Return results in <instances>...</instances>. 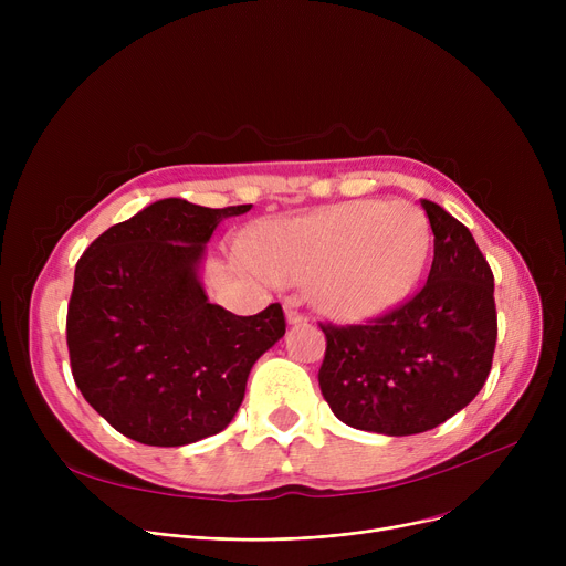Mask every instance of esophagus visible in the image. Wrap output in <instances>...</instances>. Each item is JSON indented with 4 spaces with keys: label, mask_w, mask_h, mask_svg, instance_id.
<instances>
[{
    "label": "esophagus",
    "mask_w": 566,
    "mask_h": 566,
    "mask_svg": "<svg viewBox=\"0 0 566 566\" xmlns=\"http://www.w3.org/2000/svg\"><path fill=\"white\" fill-rule=\"evenodd\" d=\"M284 312H286V321H289L291 325H298V323H305V321H307V316L298 310V305H293V303H286V305H284Z\"/></svg>",
    "instance_id": "34e87169"
}]
</instances>
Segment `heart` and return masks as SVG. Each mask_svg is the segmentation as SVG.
<instances>
[{
    "instance_id": "heart-1",
    "label": "heart",
    "mask_w": 566,
    "mask_h": 566,
    "mask_svg": "<svg viewBox=\"0 0 566 566\" xmlns=\"http://www.w3.org/2000/svg\"><path fill=\"white\" fill-rule=\"evenodd\" d=\"M429 222L406 201H346L268 227L252 256L265 280L310 282L312 303L337 321H367L418 282Z\"/></svg>"
}]
</instances>
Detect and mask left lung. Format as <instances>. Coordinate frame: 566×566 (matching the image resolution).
Instances as JSON below:
<instances>
[{
    "label": "left lung",
    "instance_id": "left-lung-1",
    "mask_svg": "<svg viewBox=\"0 0 566 566\" xmlns=\"http://www.w3.org/2000/svg\"><path fill=\"white\" fill-rule=\"evenodd\" d=\"M433 231L427 284L363 325L318 323L323 399L363 431L412 436L465 408L491 371L497 339L491 265L465 224L420 201Z\"/></svg>",
    "mask_w": 566,
    "mask_h": 566
}]
</instances>
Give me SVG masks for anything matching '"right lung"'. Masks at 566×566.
Returning <instances> with one entry per match:
<instances>
[{
	"label": "right lung",
	"instance_id": "add662e5",
	"mask_svg": "<svg viewBox=\"0 0 566 566\" xmlns=\"http://www.w3.org/2000/svg\"><path fill=\"white\" fill-rule=\"evenodd\" d=\"M252 203L160 199L101 233L75 265L66 342L75 385L118 431L181 448L229 427L252 365L286 333L280 303L235 316L208 303L199 263Z\"/></svg>",
	"mask_w": 566,
	"mask_h": 566
}]
</instances>
